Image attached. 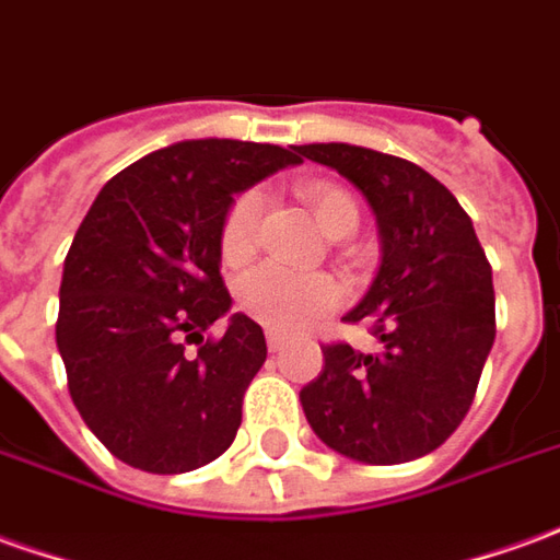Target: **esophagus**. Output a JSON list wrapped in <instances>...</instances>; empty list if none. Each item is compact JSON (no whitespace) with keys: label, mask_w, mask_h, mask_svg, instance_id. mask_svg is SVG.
I'll list each match as a JSON object with an SVG mask.
<instances>
[{"label":"esophagus","mask_w":560,"mask_h":560,"mask_svg":"<svg viewBox=\"0 0 560 560\" xmlns=\"http://www.w3.org/2000/svg\"><path fill=\"white\" fill-rule=\"evenodd\" d=\"M267 346L269 351H281V348L288 346V334H281V330H267Z\"/></svg>","instance_id":"obj_1"}]
</instances>
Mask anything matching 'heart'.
<instances>
[{
    "instance_id": "1",
    "label": "heart",
    "mask_w": 560,
    "mask_h": 560,
    "mask_svg": "<svg viewBox=\"0 0 560 560\" xmlns=\"http://www.w3.org/2000/svg\"><path fill=\"white\" fill-rule=\"evenodd\" d=\"M303 199L312 214L318 218L327 236H348L354 233L361 209L354 197L342 187L306 185ZM264 197L257 187L242 190L230 202L218 233V248L226 264L248 260L257 245V224H260ZM342 300V291L330 276L320 272H296L281 264H260L248 269L236 284V303L245 315L267 324L272 330H303L324 315H330Z\"/></svg>"
}]
</instances>
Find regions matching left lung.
Segmentation results:
<instances>
[{"instance_id":"8db88e82","label":"left lung","mask_w":560,"mask_h":560,"mask_svg":"<svg viewBox=\"0 0 560 560\" xmlns=\"http://www.w3.org/2000/svg\"><path fill=\"white\" fill-rule=\"evenodd\" d=\"M375 214L382 264L348 320H370L382 348L324 346V366L300 390L324 445L363 464L428 455L470 412L494 346V284L470 214L448 187L402 158L346 142L300 144Z\"/></svg>"}]
</instances>
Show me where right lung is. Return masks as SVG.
I'll use <instances>...</instances> for the list:
<instances>
[{"label":"right lung","instance_id":"add662e5","mask_svg":"<svg viewBox=\"0 0 560 560\" xmlns=\"http://www.w3.org/2000/svg\"><path fill=\"white\" fill-rule=\"evenodd\" d=\"M296 163V144L190 139L136 160L93 199L62 264L57 348L75 409L117 460L187 472L236 440L267 339L242 312L202 339L233 303L218 233L236 194Z\"/></svg>","mask_w":560,"mask_h":560}]
</instances>
